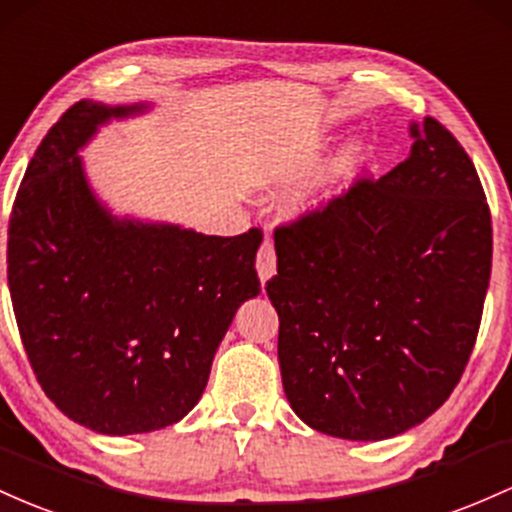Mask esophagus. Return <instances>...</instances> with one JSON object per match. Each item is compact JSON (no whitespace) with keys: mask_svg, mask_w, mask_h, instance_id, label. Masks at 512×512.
Instances as JSON below:
<instances>
[{"mask_svg":"<svg viewBox=\"0 0 512 512\" xmlns=\"http://www.w3.org/2000/svg\"><path fill=\"white\" fill-rule=\"evenodd\" d=\"M256 271H258V278H261V283H266L268 278H273L275 275V249L271 239H263L261 249H258Z\"/></svg>","mask_w":512,"mask_h":512,"instance_id":"34e87169","label":"esophagus"}]
</instances>
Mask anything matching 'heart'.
Segmentation results:
<instances>
[{
    "mask_svg": "<svg viewBox=\"0 0 512 512\" xmlns=\"http://www.w3.org/2000/svg\"><path fill=\"white\" fill-rule=\"evenodd\" d=\"M367 159H370V147H367V142H353V145H348L346 152L341 154V159H338V171H341V174H353V171H358Z\"/></svg>",
    "mask_w": 512,
    "mask_h": 512,
    "instance_id": "heart-1",
    "label": "heart"
}]
</instances>
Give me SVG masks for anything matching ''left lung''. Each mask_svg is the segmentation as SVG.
I'll use <instances>...</instances> for the list:
<instances>
[{
  "mask_svg": "<svg viewBox=\"0 0 512 512\" xmlns=\"http://www.w3.org/2000/svg\"><path fill=\"white\" fill-rule=\"evenodd\" d=\"M411 154L275 227L278 360L319 433L387 440L440 409L472 355L493 229L472 159L440 120Z\"/></svg>",
  "mask_w": 512,
  "mask_h": 512,
  "instance_id": "obj_1",
  "label": "left lung"
}]
</instances>
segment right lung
I'll list each match as a JSON object with an SVG mask.
<instances>
[{"mask_svg": "<svg viewBox=\"0 0 512 512\" xmlns=\"http://www.w3.org/2000/svg\"><path fill=\"white\" fill-rule=\"evenodd\" d=\"M132 108L77 101L43 137L9 217L7 280L21 343L48 399L103 435L149 433L198 404L239 304L261 292L263 232L205 237L118 222L77 149Z\"/></svg>", "mask_w": 512, "mask_h": 512, "instance_id": "1", "label": "right lung"}]
</instances>
